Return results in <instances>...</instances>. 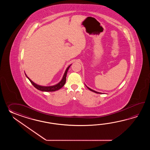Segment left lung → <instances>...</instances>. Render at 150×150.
<instances>
[{
    "mask_svg": "<svg viewBox=\"0 0 150 150\" xmlns=\"http://www.w3.org/2000/svg\"><path fill=\"white\" fill-rule=\"evenodd\" d=\"M86 87H87V88L88 89H89L91 91H92V92H93L96 93H98V94H102V93H100V92H96V91H94V90H93V89H91V88H89L88 87H87V86H86Z\"/></svg>",
    "mask_w": 150,
    "mask_h": 150,
    "instance_id": "1",
    "label": "left lung"
}]
</instances>
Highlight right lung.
Wrapping results in <instances>:
<instances>
[{"mask_svg":"<svg viewBox=\"0 0 150 150\" xmlns=\"http://www.w3.org/2000/svg\"><path fill=\"white\" fill-rule=\"evenodd\" d=\"M71 65V64L70 65H69L67 67V69H66L64 74V76H63L62 80L60 81V82H59L57 84L53 85V86H43L39 85H38V84L35 83H34L32 80H31V79H30L25 74V76H27V78L30 81V83H32V85L34 86L36 89L43 91V92H54L56 91H57L58 89H61V88L65 85V82H66V78H67V71L69 70V69Z\"/></svg>","mask_w":150,"mask_h":150,"instance_id":"right-lung-1","label":"right lung"}]
</instances>
